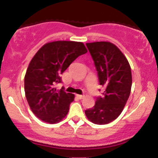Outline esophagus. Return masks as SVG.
Returning <instances> with one entry per match:
<instances>
[{"instance_id": "1", "label": "esophagus", "mask_w": 158, "mask_h": 158, "mask_svg": "<svg viewBox=\"0 0 158 158\" xmlns=\"http://www.w3.org/2000/svg\"><path fill=\"white\" fill-rule=\"evenodd\" d=\"M77 97L78 99H83V98L85 97V96L84 95H79V94H77Z\"/></svg>"}]
</instances>
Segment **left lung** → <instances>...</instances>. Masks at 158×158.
Returning a JSON list of instances; mask_svg holds the SVG:
<instances>
[{"label": "left lung", "instance_id": "obj_1", "mask_svg": "<svg viewBox=\"0 0 158 158\" xmlns=\"http://www.w3.org/2000/svg\"><path fill=\"white\" fill-rule=\"evenodd\" d=\"M97 68L99 84L106 88L93 108L85 110L90 122L110 123L120 115L131 93L132 76L128 61L121 50L109 41L87 43Z\"/></svg>", "mask_w": 158, "mask_h": 158}]
</instances>
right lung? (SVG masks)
I'll use <instances>...</instances> for the list:
<instances>
[{
    "instance_id": "obj_1",
    "label": "right lung",
    "mask_w": 158,
    "mask_h": 158,
    "mask_svg": "<svg viewBox=\"0 0 158 158\" xmlns=\"http://www.w3.org/2000/svg\"><path fill=\"white\" fill-rule=\"evenodd\" d=\"M88 50L82 42L56 41L44 44L32 57L24 77V91L30 109L38 118L54 124L68 114L74 94L55 88L61 74Z\"/></svg>"
}]
</instances>
